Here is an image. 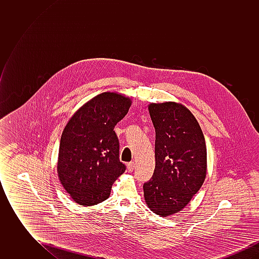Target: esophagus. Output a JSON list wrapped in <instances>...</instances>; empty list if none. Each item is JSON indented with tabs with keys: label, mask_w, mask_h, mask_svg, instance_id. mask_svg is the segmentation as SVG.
<instances>
[{
	"label": "esophagus",
	"mask_w": 259,
	"mask_h": 259,
	"mask_svg": "<svg viewBox=\"0 0 259 259\" xmlns=\"http://www.w3.org/2000/svg\"><path fill=\"white\" fill-rule=\"evenodd\" d=\"M134 167H135V163L134 162H130L128 165H127V170L128 172H132L134 170Z\"/></svg>",
	"instance_id": "esophagus-1"
}]
</instances>
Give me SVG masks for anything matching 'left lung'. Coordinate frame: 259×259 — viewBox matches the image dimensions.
<instances>
[{
  "instance_id": "8db88e82",
  "label": "left lung",
  "mask_w": 259,
  "mask_h": 259,
  "mask_svg": "<svg viewBox=\"0 0 259 259\" xmlns=\"http://www.w3.org/2000/svg\"><path fill=\"white\" fill-rule=\"evenodd\" d=\"M155 128V169L144 184L150 210L166 218L184 209L203 185L207 174L205 138L196 118L175 102L151 103Z\"/></svg>"
}]
</instances>
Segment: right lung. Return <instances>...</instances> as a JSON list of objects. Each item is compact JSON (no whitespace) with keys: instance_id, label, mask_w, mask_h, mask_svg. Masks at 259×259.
I'll use <instances>...</instances> for the list:
<instances>
[{"instance_id":"right-lung-1","label":"right lung","mask_w":259,"mask_h":259,"mask_svg":"<svg viewBox=\"0 0 259 259\" xmlns=\"http://www.w3.org/2000/svg\"><path fill=\"white\" fill-rule=\"evenodd\" d=\"M131 99L104 92L74 112L62 133L57 172L75 203L93 206L107 200L125 172L114 126L127 114Z\"/></svg>"}]
</instances>
